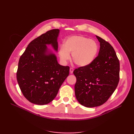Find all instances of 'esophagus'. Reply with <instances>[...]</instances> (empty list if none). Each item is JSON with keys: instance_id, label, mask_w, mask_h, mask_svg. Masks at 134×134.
Instances as JSON below:
<instances>
[{"instance_id": "obj_1", "label": "esophagus", "mask_w": 134, "mask_h": 134, "mask_svg": "<svg viewBox=\"0 0 134 134\" xmlns=\"http://www.w3.org/2000/svg\"><path fill=\"white\" fill-rule=\"evenodd\" d=\"M73 71H74V69L72 68H70V74H72V72H73Z\"/></svg>"}]
</instances>
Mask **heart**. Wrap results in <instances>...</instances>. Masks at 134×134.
I'll return each mask as SVG.
<instances>
[{
	"mask_svg": "<svg viewBox=\"0 0 134 134\" xmlns=\"http://www.w3.org/2000/svg\"><path fill=\"white\" fill-rule=\"evenodd\" d=\"M98 45L95 40L83 35H75L68 38L64 45L61 46L59 50L60 60L66 63L70 59L80 66H85L91 64L97 55Z\"/></svg>",
	"mask_w": 134,
	"mask_h": 134,
	"instance_id": "obj_1",
	"label": "heart"
}]
</instances>
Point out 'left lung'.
Segmentation results:
<instances>
[{
  "label": "left lung",
  "mask_w": 134,
  "mask_h": 134,
  "mask_svg": "<svg viewBox=\"0 0 134 134\" xmlns=\"http://www.w3.org/2000/svg\"><path fill=\"white\" fill-rule=\"evenodd\" d=\"M100 42L98 55L87 66L74 70L75 94L78 102L87 107L103 104L116 89L120 80V62L114 48L96 36Z\"/></svg>",
  "instance_id": "obj_1"
}]
</instances>
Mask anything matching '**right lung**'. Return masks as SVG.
Returning <instances> with one entry per match:
<instances>
[{
  "label": "right lung",
  "instance_id": "1",
  "mask_svg": "<svg viewBox=\"0 0 134 134\" xmlns=\"http://www.w3.org/2000/svg\"><path fill=\"white\" fill-rule=\"evenodd\" d=\"M59 31H48L34 39L20 57L17 82L23 96L31 103L43 105L51 102L69 74V66L60 65L54 54H46L47 44L58 50Z\"/></svg>",
  "mask_w": 134,
  "mask_h": 134
}]
</instances>
